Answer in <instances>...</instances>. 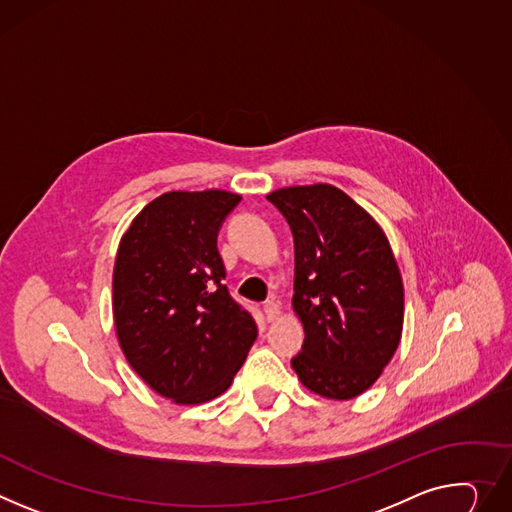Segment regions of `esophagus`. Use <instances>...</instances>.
Segmentation results:
<instances>
[{"label":"esophagus","instance_id":"34e87169","mask_svg":"<svg viewBox=\"0 0 512 512\" xmlns=\"http://www.w3.org/2000/svg\"><path fill=\"white\" fill-rule=\"evenodd\" d=\"M263 308H265V316H267L269 322L277 320V318H280V314H282V308H280V304H277V302H265Z\"/></svg>","mask_w":512,"mask_h":512}]
</instances>
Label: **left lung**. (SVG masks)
<instances>
[{"label": "left lung", "mask_w": 512, "mask_h": 512, "mask_svg": "<svg viewBox=\"0 0 512 512\" xmlns=\"http://www.w3.org/2000/svg\"><path fill=\"white\" fill-rule=\"evenodd\" d=\"M294 235L292 306L304 327L292 359L300 382L329 400H351L382 376L404 322V286L382 226L331 183L267 194Z\"/></svg>", "instance_id": "obj_1"}]
</instances>
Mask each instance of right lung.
I'll use <instances>...</instances> for the list:
<instances>
[{"mask_svg": "<svg viewBox=\"0 0 512 512\" xmlns=\"http://www.w3.org/2000/svg\"><path fill=\"white\" fill-rule=\"evenodd\" d=\"M241 202L224 190L167 192L120 239L112 312L130 367L159 396L202 404L235 380L257 339L253 316L230 298L216 237Z\"/></svg>", "mask_w": 512, "mask_h": 512, "instance_id": "right-lung-1", "label": "right lung"}]
</instances>
